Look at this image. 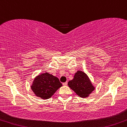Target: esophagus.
<instances>
[{"label":"esophagus","mask_w":127,"mask_h":127,"mask_svg":"<svg viewBox=\"0 0 127 127\" xmlns=\"http://www.w3.org/2000/svg\"><path fill=\"white\" fill-rule=\"evenodd\" d=\"M67 85V82H65V83H63V85H64V86H66Z\"/></svg>","instance_id":"34e87169"}]
</instances>
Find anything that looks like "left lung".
Masks as SVG:
<instances>
[{"mask_svg":"<svg viewBox=\"0 0 127 127\" xmlns=\"http://www.w3.org/2000/svg\"><path fill=\"white\" fill-rule=\"evenodd\" d=\"M68 86L76 94L83 98L88 97L95 89L86 74L79 70L75 74L73 79L69 81Z\"/></svg>","mask_w":127,"mask_h":127,"instance_id":"left-lung-1","label":"left lung"}]
</instances>
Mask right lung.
Returning <instances> with one entry per match:
<instances>
[{
  "mask_svg": "<svg viewBox=\"0 0 127 127\" xmlns=\"http://www.w3.org/2000/svg\"><path fill=\"white\" fill-rule=\"evenodd\" d=\"M62 86V84L57 77L46 72L35 78L31 89L36 96L47 99L50 98Z\"/></svg>",
  "mask_w": 127,
  "mask_h": 127,
  "instance_id": "right-lung-1",
  "label": "right lung"
}]
</instances>
